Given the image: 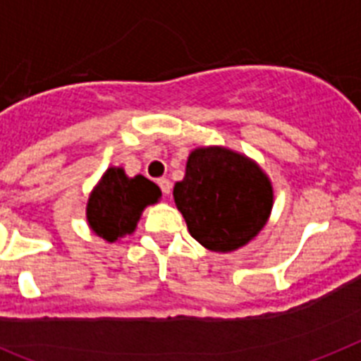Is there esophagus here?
<instances>
[{
  "mask_svg": "<svg viewBox=\"0 0 361 361\" xmlns=\"http://www.w3.org/2000/svg\"><path fill=\"white\" fill-rule=\"evenodd\" d=\"M159 186L162 190L164 195H169L171 193V183H169L168 178H159Z\"/></svg>",
  "mask_w": 361,
  "mask_h": 361,
  "instance_id": "esophagus-1",
  "label": "esophagus"
}]
</instances>
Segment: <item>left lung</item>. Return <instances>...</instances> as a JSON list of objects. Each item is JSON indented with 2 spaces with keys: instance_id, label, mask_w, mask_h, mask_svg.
<instances>
[{
  "instance_id": "1",
  "label": "left lung",
  "mask_w": 361,
  "mask_h": 361,
  "mask_svg": "<svg viewBox=\"0 0 361 361\" xmlns=\"http://www.w3.org/2000/svg\"><path fill=\"white\" fill-rule=\"evenodd\" d=\"M173 199L188 232L212 252H232L269 221L275 190L260 164L225 145H199L188 154Z\"/></svg>"
}]
</instances>
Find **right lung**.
I'll list each match as a JSON object with an SVG mask.
<instances>
[{"instance_id": "1", "label": "right lung", "mask_w": 361, "mask_h": 361, "mask_svg": "<svg viewBox=\"0 0 361 361\" xmlns=\"http://www.w3.org/2000/svg\"><path fill=\"white\" fill-rule=\"evenodd\" d=\"M160 197V188L147 177H129L121 166H109L88 195L86 223L95 236L116 243L136 231L145 208Z\"/></svg>"}]
</instances>
